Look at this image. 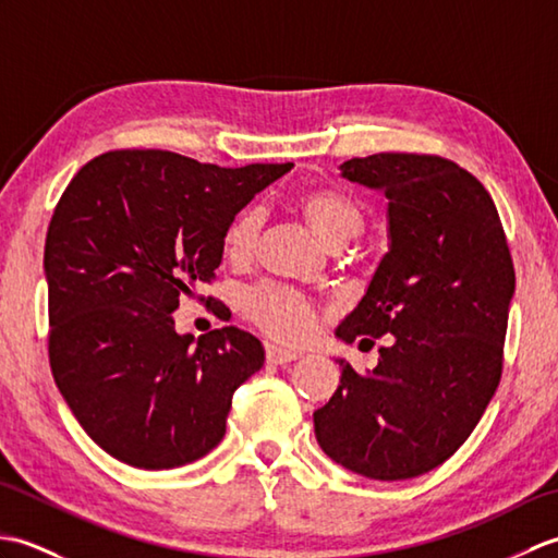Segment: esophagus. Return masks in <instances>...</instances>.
<instances>
[{
	"label": "esophagus",
	"instance_id": "1",
	"mask_svg": "<svg viewBox=\"0 0 558 558\" xmlns=\"http://www.w3.org/2000/svg\"><path fill=\"white\" fill-rule=\"evenodd\" d=\"M300 350L292 348H282V345H266V360L268 364H288L292 360L300 357Z\"/></svg>",
	"mask_w": 558,
	"mask_h": 558
}]
</instances>
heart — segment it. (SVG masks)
I'll return each mask as SVG.
<instances>
[{"label":"heart","instance_id":"heart-1","mask_svg":"<svg viewBox=\"0 0 558 558\" xmlns=\"http://www.w3.org/2000/svg\"><path fill=\"white\" fill-rule=\"evenodd\" d=\"M298 206L312 230L330 246H345L364 230V213L345 194L333 189H306L300 194ZM264 213L246 208L236 216L225 232V254L236 264L254 256ZM246 314L268 336L280 340H304L316 328V310L304 294L282 286H264L246 294Z\"/></svg>","mask_w":558,"mask_h":558}]
</instances>
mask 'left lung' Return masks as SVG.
<instances>
[{"instance_id":"1","label":"left lung","mask_w":558,"mask_h":558,"mask_svg":"<svg viewBox=\"0 0 558 558\" xmlns=\"http://www.w3.org/2000/svg\"><path fill=\"white\" fill-rule=\"evenodd\" d=\"M340 174L388 198V254L336 336L386 345L366 374L336 360L340 384L314 412L316 441L362 477H420L465 444L499 388L511 252L489 192L456 162L376 153Z\"/></svg>"}]
</instances>
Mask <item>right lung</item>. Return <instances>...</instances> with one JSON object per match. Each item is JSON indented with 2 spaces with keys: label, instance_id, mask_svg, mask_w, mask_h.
<instances>
[{
  "label": "right lung",
  "instance_id": "1",
  "mask_svg": "<svg viewBox=\"0 0 558 558\" xmlns=\"http://www.w3.org/2000/svg\"><path fill=\"white\" fill-rule=\"evenodd\" d=\"M290 168L112 150L69 182L45 240L50 366L112 458L170 470L222 441L232 393L264 366V345L234 326L182 336L172 312L213 278L236 213Z\"/></svg>",
  "mask_w": 558,
  "mask_h": 558
}]
</instances>
